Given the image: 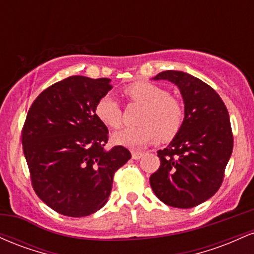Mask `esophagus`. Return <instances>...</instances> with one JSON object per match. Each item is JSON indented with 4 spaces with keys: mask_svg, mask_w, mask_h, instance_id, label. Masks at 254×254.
Wrapping results in <instances>:
<instances>
[{
    "mask_svg": "<svg viewBox=\"0 0 254 254\" xmlns=\"http://www.w3.org/2000/svg\"><path fill=\"white\" fill-rule=\"evenodd\" d=\"M131 155H132L133 160H138V159H141L142 156H143V153H142V151H139V150H132V151H131Z\"/></svg>",
    "mask_w": 254,
    "mask_h": 254,
    "instance_id": "obj_1",
    "label": "esophagus"
}]
</instances>
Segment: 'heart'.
<instances>
[{"label": "heart", "mask_w": 254, "mask_h": 254, "mask_svg": "<svg viewBox=\"0 0 254 254\" xmlns=\"http://www.w3.org/2000/svg\"><path fill=\"white\" fill-rule=\"evenodd\" d=\"M133 103L143 106L138 124L141 127L124 129L112 135L116 144L141 148L159 138L168 141L177 135L184 122V109L176 98L156 84L138 81L125 89ZM95 115L111 129L122 127V110L111 94L104 95L95 106Z\"/></svg>", "instance_id": "b5f03b06"}]
</instances>
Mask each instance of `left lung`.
<instances>
[{
	"instance_id": "8db88e82",
	"label": "left lung",
	"mask_w": 254,
	"mask_h": 254,
	"mask_svg": "<svg viewBox=\"0 0 254 254\" xmlns=\"http://www.w3.org/2000/svg\"><path fill=\"white\" fill-rule=\"evenodd\" d=\"M153 80H167L179 88L184 122L165 149L157 151L160 167L150 186L161 202L189 209L216 193L233 151L228 111L209 84L184 71L167 70Z\"/></svg>"
}]
</instances>
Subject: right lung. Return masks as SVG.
<instances>
[{"instance_id": "obj_1", "label": "right lung", "mask_w": 254, "mask_h": 254, "mask_svg": "<svg viewBox=\"0 0 254 254\" xmlns=\"http://www.w3.org/2000/svg\"><path fill=\"white\" fill-rule=\"evenodd\" d=\"M112 89L110 78L70 76L38 95L22 129V148L32 186L58 214L83 217L109 199L115 172L131 154L107 150L106 125L95 106Z\"/></svg>"}]
</instances>
